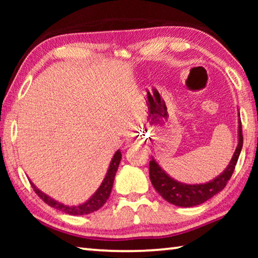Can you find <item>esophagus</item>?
Instances as JSON below:
<instances>
[{
  "mask_svg": "<svg viewBox=\"0 0 258 258\" xmlns=\"http://www.w3.org/2000/svg\"><path fill=\"white\" fill-rule=\"evenodd\" d=\"M132 145H133V142H132V141H128V142H127V146H128V147H130V146H132Z\"/></svg>",
  "mask_w": 258,
  "mask_h": 258,
  "instance_id": "esophagus-1",
  "label": "esophagus"
}]
</instances>
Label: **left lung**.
<instances>
[{
    "instance_id": "8db88e82",
    "label": "left lung",
    "mask_w": 258,
    "mask_h": 258,
    "mask_svg": "<svg viewBox=\"0 0 258 258\" xmlns=\"http://www.w3.org/2000/svg\"><path fill=\"white\" fill-rule=\"evenodd\" d=\"M242 143L243 137L241 120H239V142L237 148H235L232 159H231L228 167L225 168V171L221 175H218L211 182L205 183V184H185V183L173 180L160 168V166L156 163L155 159L150 160L149 163L150 181L156 191L166 202L180 207L197 206V205L203 204L206 200L214 197L228 184L229 180L234 172L240 152H241Z\"/></svg>"
}]
</instances>
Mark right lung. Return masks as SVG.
Returning a JSON list of instances; mask_svg holds the SVG:
<instances>
[{"label": "right lung", "instance_id": "add662e5", "mask_svg": "<svg viewBox=\"0 0 258 258\" xmlns=\"http://www.w3.org/2000/svg\"><path fill=\"white\" fill-rule=\"evenodd\" d=\"M120 159H121V154L119 150H117L116 154L112 157L110 166H109V169L107 172V175H106V177H104V180L101 183V185H100V187L97 190V192H95V194L92 196V197L87 200L86 203L80 205V206H66V205L58 203L56 200L52 199L51 197L46 196L45 194H43L41 190H38L32 182L29 181V183L34 189L35 194H36L45 204L49 205V206L53 207L55 209H59V211L69 214V215H86V214H91L95 211H98V209L101 208L104 205V203L107 202L109 196H110L113 180H115V175H116L117 168H118V166H119Z\"/></svg>", "mask_w": 258, "mask_h": 258}]
</instances>
